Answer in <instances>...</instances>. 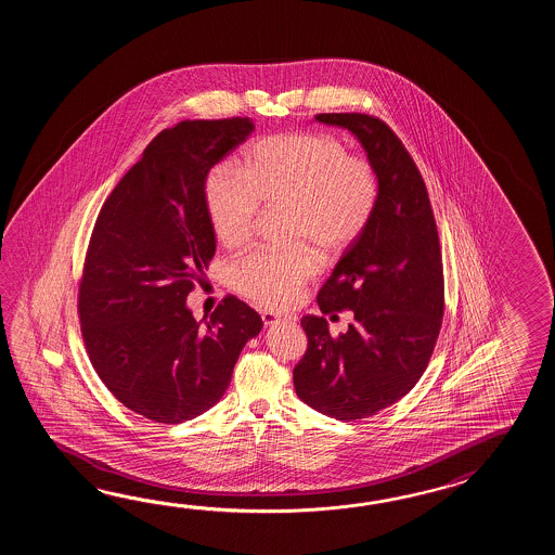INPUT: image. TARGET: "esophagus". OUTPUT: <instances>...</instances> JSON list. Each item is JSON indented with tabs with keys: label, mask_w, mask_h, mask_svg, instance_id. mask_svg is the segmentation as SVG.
<instances>
[{
	"label": "esophagus",
	"mask_w": 555,
	"mask_h": 555,
	"mask_svg": "<svg viewBox=\"0 0 555 555\" xmlns=\"http://www.w3.org/2000/svg\"><path fill=\"white\" fill-rule=\"evenodd\" d=\"M261 319H263L266 327H272V325H278V323H289V321H295L294 318H287V315H282V313H273V311H263V313H261Z\"/></svg>",
	"instance_id": "obj_1"
}]
</instances>
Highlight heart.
<instances>
[{"label": "heart", "instance_id": "heart-1", "mask_svg": "<svg viewBox=\"0 0 555 555\" xmlns=\"http://www.w3.org/2000/svg\"><path fill=\"white\" fill-rule=\"evenodd\" d=\"M204 198L214 234L224 246L251 236L261 204L292 210L294 246L311 244L323 256H337L363 236L377 208L378 180L371 163L349 156L337 137L287 132L251 142L242 172L228 163L214 166ZM315 272L309 249H254L230 266V282L240 294L278 309L294 304Z\"/></svg>", "mask_w": 555, "mask_h": 555}]
</instances>
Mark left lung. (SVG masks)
<instances>
[{
    "mask_svg": "<svg viewBox=\"0 0 555 555\" xmlns=\"http://www.w3.org/2000/svg\"><path fill=\"white\" fill-rule=\"evenodd\" d=\"M315 120L349 130L378 180L371 222L318 295L323 313L351 309L354 323L333 337L325 318L306 315L307 351L294 369L301 401L351 423L401 401L423 377L444 313L442 256L425 180L399 137L361 113Z\"/></svg>",
    "mask_w": 555,
    "mask_h": 555,
    "instance_id": "obj_1",
    "label": "left lung"
}]
</instances>
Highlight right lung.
<instances>
[{"mask_svg":"<svg viewBox=\"0 0 555 555\" xmlns=\"http://www.w3.org/2000/svg\"><path fill=\"white\" fill-rule=\"evenodd\" d=\"M251 130L248 117L163 130L94 222L79 285L85 347L106 389L154 423L178 425L212 409L263 327L234 295L202 321L186 306L216 251L204 182Z\"/></svg>","mask_w":555,"mask_h":555,"instance_id":"1","label":"right lung"}]
</instances>
